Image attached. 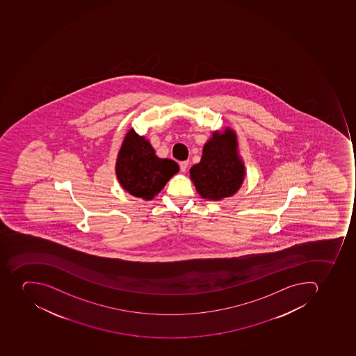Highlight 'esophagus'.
Listing matches in <instances>:
<instances>
[{
	"mask_svg": "<svg viewBox=\"0 0 356 356\" xmlns=\"http://www.w3.org/2000/svg\"><path fill=\"white\" fill-rule=\"evenodd\" d=\"M180 165V170L182 171V172H186L188 169V161H181V163H179Z\"/></svg>",
	"mask_w": 356,
	"mask_h": 356,
	"instance_id": "esophagus-1",
	"label": "esophagus"
}]
</instances>
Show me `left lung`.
I'll return each mask as SVG.
<instances>
[{
	"label": "left lung",
	"instance_id": "1",
	"mask_svg": "<svg viewBox=\"0 0 356 356\" xmlns=\"http://www.w3.org/2000/svg\"><path fill=\"white\" fill-rule=\"evenodd\" d=\"M245 178V165L238 154L235 131H215L204 143L200 163L191 168V179L199 195L209 200L232 197Z\"/></svg>",
	"mask_w": 356,
	"mask_h": 356
}]
</instances>
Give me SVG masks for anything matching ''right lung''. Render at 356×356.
I'll return each mask as SVG.
<instances>
[{
  "label": "right lung",
  "instance_id": "obj_1",
  "mask_svg": "<svg viewBox=\"0 0 356 356\" xmlns=\"http://www.w3.org/2000/svg\"><path fill=\"white\" fill-rule=\"evenodd\" d=\"M179 171L174 160L161 159L146 138L127 132L118 154L115 174L124 191L132 196L152 200L171 177Z\"/></svg>",
  "mask_w": 356,
  "mask_h": 356
}]
</instances>
